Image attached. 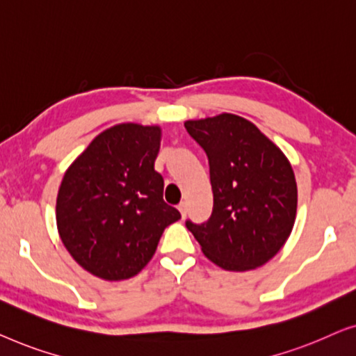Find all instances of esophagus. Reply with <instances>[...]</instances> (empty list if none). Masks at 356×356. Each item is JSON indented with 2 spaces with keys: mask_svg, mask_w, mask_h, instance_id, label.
<instances>
[{
  "mask_svg": "<svg viewBox=\"0 0 356 356\" xmlns=\"http://www.w3.org/2000/svg\"><path fill=\"white\" fill-rule=\"evenodd\" d=\"M179 211H180V214H182V218H185V214H187V203H185V202H182V203H180L179 204Z\"/></svg>",
  "mask_w": 356,
  "mask_h": 356,
  "instance_id": "34e87169",
  "label": "esophagus"
}]
</instances>
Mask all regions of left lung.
I'll return each instance as SVG.
<instances>
[{
  "instance_id": "1",
  "label": "left lung",
  "mask_w": 356,
  "mask_h": 356,
  "mask_svg": "<svg viewBox=\"0 0 356 356\" xmlns=\"http://www.w3.org/2000/svg\"><path fill=\"white\" fill-rule=\"evenodd\" d=\"M184 126L207 153L213 188L211 218L185 226L219 268L243 273L263 266L287 242L297 216V182L287 156L237 114Z\"/></svg>"
}]
</instances>
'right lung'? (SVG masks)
<instances>
[{
	"label": "right lung",
	"instance_id": "obj_1",
	"mask_svg": "<svg viewBox=\"0 0 356 356\" xmlns=\"http://www.w3.org/2000/svg\"><path fill=\"white\" fill-rule=\"evenodd\" d=\"M159 145V126L118 124L97 135L64 174L58 232L71 257L93 276H137L164 229L180 219L164 203V180L154 171Z\"/></svg>",
	"mask_w": 356,
	"mask_h": 356
}]
</instances>
